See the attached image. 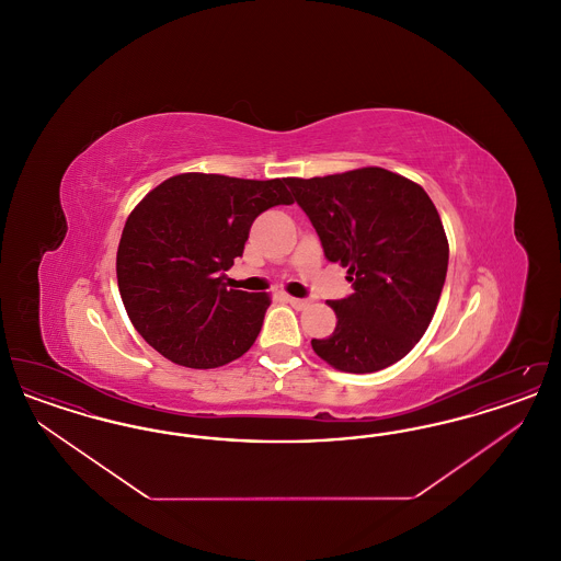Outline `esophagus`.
Here are the masks:
<instances>
[{
    "mask_svg": "<svg viewBox=\"0 0 561 561\" xmlns=\"http://www.w3.org/2000/svg\"><path fill=\"white\" fill-rule=\"evenodd\" d=\"M286 300L293 305L294 309H305L309 305V300L305 298H296V296H286Z\"/></svg>",
    "mask_w": 561,
    "mask_h": 561,
    "instance_id": "obj_1",
    "label": "esophagus"
}]
</instances>
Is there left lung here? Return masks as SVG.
Here are the masks:
<instances>
[{
	"instance_id": "obj_1",
	"label": "left lung",
	"mask_w": 561,
	"mask_h": 561,
	"mask_svg": "<svg viewBox=\"0 0 561 561\" xmlns=\"http://www.w3.org/2000/svg\"><path fill=\"white\" fill-rule=\"evenodd\" d=\"M353 294L328 302L336 328L313 351L343 373H378L423 339L448 271V240L425 188L385 168L288 179Z\"/></svg>"
}]
</instances>
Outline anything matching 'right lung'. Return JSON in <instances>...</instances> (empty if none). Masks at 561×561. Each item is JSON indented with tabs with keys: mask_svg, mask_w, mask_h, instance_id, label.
Instances as JSON below:
<instances>
[{
	"mask_svg": "<svg viewBox=\"0 0 561 561\" xmlns=\"http://www.w3.org/2000/svg\"><path fill=\"white\" fill-rule=\"evenodd\" d=\"M288 179L187 172L149 191L126 220L117 286L136 332L170 362L208 370L254 345L267 294L227 290L259 214L293 204Z\"/></svg>",
	"mask_w": 561,
	"mask_h": 561,
	"instance_id": "1",
	"label": "right lung"
}]
</instances>
